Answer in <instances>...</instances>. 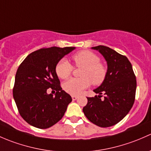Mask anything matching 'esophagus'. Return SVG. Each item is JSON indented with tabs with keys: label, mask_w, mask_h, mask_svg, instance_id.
<instances>
[{
	"label": "esophagus",
	"mask_w": 151,
	"mask_h": 151,
	"mask_svg": "<svg viewBox=\"0 0 151 151\" xmlns=\"http://www.w3.org/2000/svg\"><path fill=\"white\" fill-rule=\"evenodd\" d=\"M71 97H72L73 100H76V99H77L78 98V96H76V95H72Z\"/></svg>",
	"instance_id": "1"
}]
</instances>
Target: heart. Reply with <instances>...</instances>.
<instances>
[{
  "label": "heart",
  "instance_id": "heart-1",
  "mask_svg": "<svg viewBox=\"0 0 151 151\" xmlns=\"http://www.w3.org/2000/svg\"><path fill=\"white\" fill-rule=\"evenodd\" d=\"M75 68H82L80 78H71L63 84V88L68 94L76 95L88 88L90 84L94 86L101 85L107 77L108 69L105 64L101 63L100 58L94 52L83 50L72 56ZM73 70L72 66L66 60L62 59L55 68L57 76L61 79H67Z\"/></svg>",
  "mask_w": 151,
  "mask_h": 151
}]
</instances>
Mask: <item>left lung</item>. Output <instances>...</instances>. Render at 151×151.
Instances as JSON below:
<instances>
[{"label":"left lung","mask_w":151,"mask_h":151,"mask_svg":"<svg viewBox=\"0 0 151 151\" xmlns=\"http://www.w3.org/2000/svg\"><path fill=\"white\" fill-rule=\"evenodd\" d=\"M103 55L108 63L105 81L94 90L99 96L87 97L83 111L88 120L100 127L118 124L131 110L135 100L137 81L132 66L126 56L108 46L92 47ZM106 96L101 100V94Z\"/></svg>","instance_id":"1"}]
</instances>
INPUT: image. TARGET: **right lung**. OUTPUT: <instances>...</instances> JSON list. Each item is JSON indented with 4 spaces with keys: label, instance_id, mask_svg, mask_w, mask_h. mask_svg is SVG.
Wrapping results in <instances>:
<instances>
[{
    "label": "right lung",
    "instance_id": "obj_1",
    "mask_svg": "<svg viewBox=\"0 0 151 151\" xmlns=\"http://www.w3.org/2000/svg\"><path fill=\"white\" fill-rule=\"evenodd\" d=\"M75 47L42 48L29 54L19 66L13 96L20 116L39 129H47L62 119L70 95L63 91L55 72L58 62ZM51 88L55 97L47 95Z\"/></svg>",
    "mask_w": 151,
    "mask_h": 151
}]
</instances>
